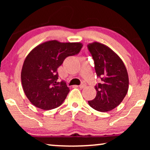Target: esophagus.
<instances>
[{"label":"esophagus","mask_w":150,"mask_h":150,"mask_svg":"<svg viewBox=\"0 0 150 150\" xmlns=\"http://www.w3.org/2000/svg\"><path fill=\"white\" fill-rule=\"evenodd\" d=\"M86 83H85V82H83V83H82L81 84V85L79 86V87L81 88V89H83V88H85V87H86Z\"/></svg>","instance_id":"1"}]
</instances>
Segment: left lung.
Wrapping results in <instances>:
<instances>
[{"instance_id": "1", "label": "left lung", "mask_w": 150, "mask_h": 150, "mask_svg": "<svg viewBox=\"0 0 150 150\" xmlns=\"http://www.w3.org/2000/svg\"><path fill=\"white\" fill-rule=\"evenodd\" d=\"M87 47L94 60L96 72L102 81L95 87L96 98L88 103L98 111H109L120 105L128 92V71L123 61L109 47L97 42Z\"/></svg>"}]
</instances>
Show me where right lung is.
Listing matches in <instances>:
<instances>
[{
  "instance_id": "1",
  "label": "right lung",
  "mask_w": 150,
  "mask_h": 150,
  "mask_svg": "<svg viewBox=\"0 0 150 150\" xmlns=\"http://www.w3.org/2000/svg\"><path fill=\"white\" fill-rule=\"evenodd\" d=\"M80 42L50 40L39 44L26 56L21 71L24 92L36 107L51 110L61 105L69 91L66 83L58 82L57 68L64 59L77 54Z\"/></svg>"
}]
</instances>
